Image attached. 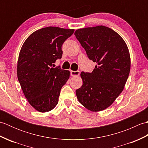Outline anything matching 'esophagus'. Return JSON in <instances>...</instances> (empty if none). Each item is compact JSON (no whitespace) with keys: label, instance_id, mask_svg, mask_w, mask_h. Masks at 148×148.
Wrapping results in <instances>:
<instances>
[{"label":"esophagus","instance_id":"34e87169","mask_svg":"<svg viewBox=\"0 0 148 148\" xmlns=\"http://www.w3.org/2000/svg\"><path fill=\"white\" fill-rule=\"evenodd\" d=\"M71 76L72 77H76V76H78L80 74V72L79 71H72L71 72Z\"/></svg>","mask_w":148,"mask_h":148}]
</instances>
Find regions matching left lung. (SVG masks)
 I'll list each match as a JSON object with an SVG mask.
<instances>
[{"instance_id": "1", "label": "left lung", "mask_w": 148, "mask_h": 148, "mask_svg": "<svg viewBox=\"0 0 148 148\" xmlns=\"http://www.w3.org/2000/svg\"><path fill=\"white\" fill-rule=\"evenodd\" d=\"M74 35L97 64L91 73H81L83 84L76 91L77 98L91 111H103L124 89L130 71L129 50L123 39L106 26L79 29Z\"/></svg>"}]
</instances>
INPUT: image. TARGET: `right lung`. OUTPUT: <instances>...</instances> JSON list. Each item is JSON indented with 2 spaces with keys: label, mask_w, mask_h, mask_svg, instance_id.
I'll list each match as a JSON object with an SVG mask.
<instances>
[{
  "label": "right lung",
  "mask_w": 148,
  "mask_h": 148,
  "mask_svg": "<svg viewBox=\"0 0 148 148\" xmlns=\"http://www.w3.org/2000/svg\"><path fill=\"white\" fill-rule=\"evenodd\" d=\"M74 29L48 27L27 37L19 53L17 76L24 95L36 111H51L58 102L70 71L52 67L62 58V46Z\"/></svg>",
  "instance_id": "1"
}]
</instances>
